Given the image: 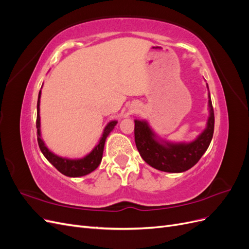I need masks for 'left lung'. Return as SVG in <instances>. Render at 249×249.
Here are the masks:
<instances>
[{
	"label": "left lung",
	"instance_id": "left-lung-1",
	"mask_svg": "<svg viewBox=\"0 0 249 249\" xmlns=\"http://www.w3.org/2000/svg\"><path fill=\"white\" fill-rule=\"evenodd\" d=\"M209 112L205 131L190 143H171L158 139L145 120L135 119V143L142 159L152 167L165 172H184L193 167L206 153L213 138L215 117L210 93Z\"/></svg>",
	"mask_w": 249,
	"mask_h": 249
}]
</instances>
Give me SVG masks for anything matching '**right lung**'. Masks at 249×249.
Returning <instances> with one entry per match:
<instances>
[{
  "instance_id": "add662e5",
  "label": "right lung",
  "mask_w": 249,
  "mask_h": 249,
  "mask_svg": "<svg viewBox=\"0 0 249 249\" xmlns=\"http://www.w3.org/2000/svg\"><path fill=\"white\" fill-rule=\"evenodd\" d=\"M40 94H38V101H37V119H36V127H37V141H38V145L41 150L43 156L47 158V160L54 166L58 171H60L62 175L71 178H79L86 176L88 173L92 172L97 168V166L101 164L105 142L108 137L110 132L114 129L117 122L116 120H112L110 122L103 132L102 137L100 139L99 144L95 145V147L91 150V153L88 154L82 159H67V158L59 157L55 154H53L51 150L44 144L43 140L40 136V116H39V105H40Z\"/></svg>"
}]
</instances>
